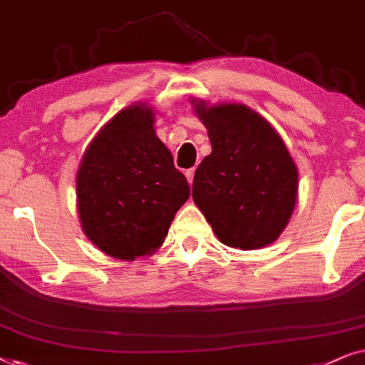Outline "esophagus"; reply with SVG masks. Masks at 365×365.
Listing matches in <instances>:
<instances>
[{"mask_svg":"<svg viewBox=\"0 0 365 365\" xmlns=\"http://www.w3.org/2000/svg\"><path fill=\"white\" fill-rule=\"evenodd\" d=\"M193 175H195V168H188L187 172H185V177H187V180H188V183H193Z\"/></svg>","mask_w":365,"mask_h":365,"instance_id":"34e87169","label":"esophagus"}]
</instances>
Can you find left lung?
<instances>
[{"mask_svg": "<svg viewBox=\"0 0 365 365\" xmlns=\"http://www.w3.org/2000/svg\"><path fill=\"white\" fill-rule=\"evenodd\" d=\"M197 115L212 153L198 165L193 202L222 244L254 250L277 240L297 200V167L267 120L244 105L207 106Z\"/></svg>", "mask_w": 365, "mask_h": 365, "instance_id": "left-lung-1", "label": "left lung"}]
</instances>
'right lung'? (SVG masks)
<instances>
[{"mask_svg":"<svg viewBox=\"0 0 365 365\" xmlns=\"http://www.w3.org/2000/svg\"><path fill=\"white\" fill-rule=\"evenodd\" d=\"M86 237L121 260L152 254L190 187L153 130L145 106L120 111L86 150L76 177Z\"/></svg>","mask_w":365,"mask_h":365,"instance_id":"obj_1","label":"right lung"}]
</instances>
